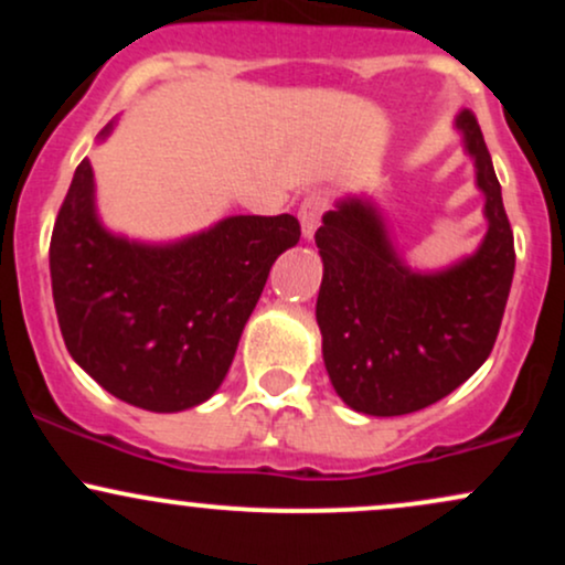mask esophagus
I'll list each match as a JSON object with an SVG mask.
<instances>
[{
    "label": "esophagus",
    "mask_w": 565,
    "mask_h": 565,
    "mask_svg": "<svg viewBox=\"0 0 565 565\" xmlns=\"http://www.w3.org/2000/svg\"><path fill=\"white\" fill-rule=\"evenodd\" d=\"M323 210H327V196L321 191L308 193L300 204V225H302V236L313 238L316 228H319Z\"/></svg>",
    "instance_id": "1"
}]
</instances>
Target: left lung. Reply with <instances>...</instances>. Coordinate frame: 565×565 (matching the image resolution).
<instances>
[{"instance_id":"left-lung-1","label":"left lung","mask_w":565,"mask_h":565,"mask_svg":"<svg viewBox=\"0 0 565 565\" xmlns=\"http://www.w3.org/2000/svg\"><path fill=\"white\" fill-rule=\"evenodd\" d=\"M489 220L476 255L436 274L401 260L372 201L348 196L316 231L323 278L316 321L337 395L374 417L436 404L478 372L508 305L515 244L476 116H457Z\"/></svg>"}]
</instances>
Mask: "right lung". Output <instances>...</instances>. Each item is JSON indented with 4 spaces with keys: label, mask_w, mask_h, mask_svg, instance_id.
Wrapping results in <instances>:
<instances>
[{
    "label": "right lung",
    "mask_w": 565,
    "mask_h": 565,
    "mask_svg": "<svg viewBox=\"0 0 565 565\" xmlns=\"http://www.w3.org/2000/svg\"><path fill=\"white\" fill-rule=\"evenodd\" d=\"M297 242L291 215L225 217L159 246L114 236L97 220L93 167L82 159L50 238L55 313L71 359L132 406H199L228 374L270 265Z\"/></svg>",
    "instance_id": "add662e5"
}]
</instances>
